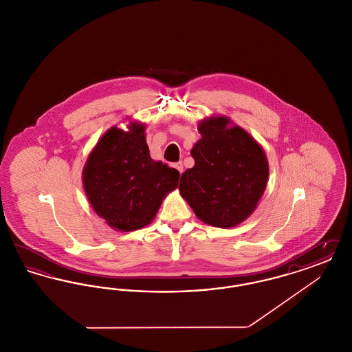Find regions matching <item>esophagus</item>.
<instances>
[{"instance_id": "esophagus-1", "label": "esophagus", "mask_w": 352, "mask_h": 352, "mask_svg": "<svg viewBox=\"0 0 352 352\" xmlns=\"http://www.w3.org/2000/svg\"><path fill=\"white\" fill-rule=\"evenodd\" d=\"M174 168H177L181 174L184 173V164H182V162H177V164H174Z\"/></svg>"}]
</instances>
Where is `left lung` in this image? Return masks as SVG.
I'll use <instances>...</instances> for the list:
<instances>
[{
    "label": "left lung",
    "mask_w": 352,
    "mask_h": 352,
    "mask_svg": "<svg viewBox=\"0 0 352 352\" xmlns=\"http://www.w3.org/2000/svg\"><path fill=\"white\" fill-rule=\"evenodd\" d=\"M230 118L199 122L201 138L191 149L194 168L181 177L179 191L206 224L231 228L251 215L268 184L263 148Z\"/></svg>",
    "instance_id": "8db88e82"
}]
</instances>
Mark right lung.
Listing matches in <instances>:
<instances>
[{
    "mask_svg": "<svg viewBox=\"0 0 352 352\" xmlns=\"http://www.w3.org/2000/svg\"><path fill=\"white\" fill-rule=\"evenodd\" d=\"M179 171L151 160L145 125L111 128L88 155L83 168L85 195L95 212L121 232L140 230L158 212Z\"/></svg>",
    "mask_w": 352,
    "mask_h": 352,
    "instance_id": "add662e5",
    "label": "right lung"
}]
</instances>
